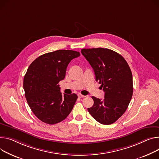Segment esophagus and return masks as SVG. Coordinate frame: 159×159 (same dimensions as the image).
<instances>
[{"instance_id": "obj_1", "label": "esophagus", "mask_w": 159, "mask_h": 159, "mask_svg": "<svg viewBox=\"0 0 159 159\" xmlns=\"http://www.w3.org/2000/svg\"><path fill=\"white\" fill-rule=\"evenodd\" d=\"M78 97L80 98H82L86 97V96H84V95H82V94H78Z\"/></svg>"}]
</instances>
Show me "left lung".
I'll list each match as a JSON object with an SVG mask.
<instances>
[{
    "instance_id": "8db88e82",
    "label": "left lung",
    "mask_w": 159,
    "mask_h": 159,
    "mask_svg": "<svg viewBox=\"0 0 159 159\" xmlns=\"http://www.w3.org/2000/svg\"><path fill=\"white\" fill-rule=\"evenodd\" d=\"M82 54L94 70L96 81L101 84L104 99L92 97L94 104L88 110L103 125H111L125 113L133 94L131 70L118 53L103 48H83Z\"/></svg>"
}]
</instances>
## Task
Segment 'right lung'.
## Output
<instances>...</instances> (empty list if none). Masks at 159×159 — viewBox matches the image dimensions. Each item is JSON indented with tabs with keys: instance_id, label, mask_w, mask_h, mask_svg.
<instances>
[{
	"instance_id": "right-lung-1",
	"label": "right lung",
	"mask_w": 159,
	"mask_h": 159,
	"mask_svg": "<svg viewBox=\"0 0 159 159\" xmlns=\"http://www.w3.org/2000/svg\"><path fill=\"white\" fill-rule=\"evenodd\" d=\"M80 55L77 51L58 50L39 56L29 66L24 79L25 96L41 121L56 124L72 111L77 95H62L58 83L65 79L70 62Z\"/></svg>"
}]
</instances>
